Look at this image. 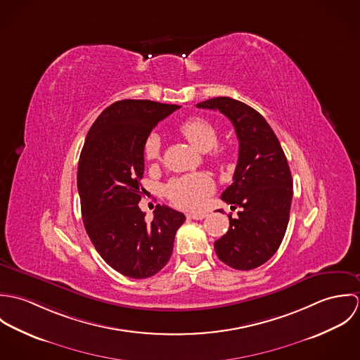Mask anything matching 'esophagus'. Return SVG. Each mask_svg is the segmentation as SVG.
Listing matches in <instances>:
<instances>
[{
	"label": "esophagus",
	"instance_id": "esophagus-1",
	"mask_svg": "<svg viewBox=\"0 0 360 360\" xmlns=\"http://www.w3.org/2000/svg\"><path fill=\"white\" fill-rule=\"evenodd\" d=\"M187 217H188V219H193V220H202V219H205L206 213H205V212H197V213H188V214H187Z\"/></svg>",
	"mask_w": 360,
	"mask_h": 360
}]
</instances>
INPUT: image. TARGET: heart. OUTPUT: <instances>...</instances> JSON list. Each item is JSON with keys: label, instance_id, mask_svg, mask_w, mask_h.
<instances>
[{"label": "heart", "instance_id": "1", "mask_svg": "<svg viewBox=\"0 0 360 360\" xmlns=\"http://www.w3.org/2000/svg\"><path fill=\"white\" fill-rule=\"evenodd\" d=\"M179 133L197 150L207 153L212 160L221 162L224 153L216 148L219 133L216 126L201 116H191L179 126ZM144 158L150 162L160 156V139L156 133H151L143 146ZM213 190V181L205 173H193L183 177H176L165 186L166 197L179 207L195 209L202 204V200Z\"/></svg>", "mask_w": 360, "mask_h": 360}]
</instances>
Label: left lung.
I'll use <instances>...</instances> for the list:
<instances>
[{
	"instance_id": "left-lung-1",
	"label": "left lung",
	"mask_w": 360,
	"mask_h": 360,
	"mask_svg": "<svg viewBox=\"0 0 360 360\" xmlns=\"http://www.w3.org/2000/svg\"><path fill=\"white\" fill-rule=\"evenodd\" d=\"M197 106L227 116L240 143L221 200L241 210L237 219L229 216V231L214 241L216 255L237 270L257 269L276 254L288 226L294 191L287 158L266 119L247 103L216 97Z\"/></svg>"
}]
</instances>
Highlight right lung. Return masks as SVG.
I'll return each mask as SVG.
<instances>
[{
    "label": "right lung",
    "instance_id": "obj_1",
    "mask_svg": "<svg viewBox=\"0 0 360 360\" xmlns=\"http://www.w3.org/2000/svg\"><path fill=\"white\" fill-rule=\"evenodd\" d=\"M179 105L122 100L103 109L87 133L77 166V190L86 231L103 260L131 278L156 274L170 259L186 216L156 205L146 221L143 146L158 122Z\"/></svg>",
    "mask_w": 360,
    "mask_h": 360
}]
</instances>
